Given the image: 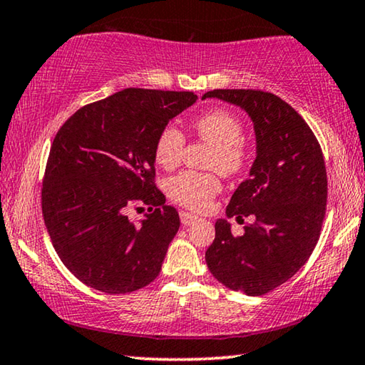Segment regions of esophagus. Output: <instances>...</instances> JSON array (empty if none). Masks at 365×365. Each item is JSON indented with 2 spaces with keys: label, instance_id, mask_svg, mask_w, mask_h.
<instances>
[{
  "label": "esophagus",
  "instance_id": "1",
  "mask_svg": "<svg viewBox=\"0 0 365 365\" xmlns=\"http://www.w3.org/2000/svg\"><path fill=\"white\" fill-rule=\"evenodd\" d=\"M197 220H198V216L188 213V211H180V221H182L183 226L193 225V222L197 221Z\"/></svg>",
  "mask_w": 365,
  "mask_h": 365
}]
</instances>
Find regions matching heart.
I'll use <instances>...</instances> for the list:
<instances>
[{
  "instance_id": "obj_1",
  "label": "heart",
  "mask_w": 365,
  "mask_h": 365,
  "mask_svg": "<svg viewBox=\"0 0 365 365\" xmlns=\"http://www.w3.org/2000/svg\"><path fill=\"white\" fill-rule=\"evenodd\" d=\"M193 129L201 140L213 145L208 168L220 170L222 175H236L246 165L247 152L244 148V126L235 113L225 108H215L201 114L193 123ZM185 135L175 124H167L157 135L154 159L162 168L177 167L185 149ZM167 195L175 203L188 210H205L217 193L221 182L216 173L183 170L170 177L165 183Z\"/></svg>"
}]
</instances>
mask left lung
<instances>
[{
  "label": "left lung",
  "instance_id": "obj_1",
  "mask_svg": "<svg viewBox=\"0 0 365 365\" xmlns=\"http://www.w3.org/2000/svg\"><path fill=\"white\" fill-rule=\"evenodd\" d=\"M251 116L257 155L226 216H254L235 236L217 220L206 264L217 282L249 297L264 295L300 270L317 246L328 201L323 152L304 119L282 98L260 90H213Z\"/></svg>",
  "mask_w": 365,
  "mask_h": 365
}]
</instances>
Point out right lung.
I'll list each match as a JSON object with an SVG mask.
<instances>
[{
    "label": "right lung",
    "instance_id": "right-lung-1",
    "mask_svg": "<svg viewBox=\"0 0 365 365\" xmlns=\"http://www.w3.org/2000/svg\"><path fill=\"white\" fill-rule=\"evenodd\" d=\"M192 91L126 88L72 114L53 139L42 180V215L58 257L80 282L129 293L159 275L180 227L155 187L154 144ZM150 213L134 225L130 207Z\"/></svg>",
    "mask_w": 365,
    "mask_h": 365
}]
</instances>
